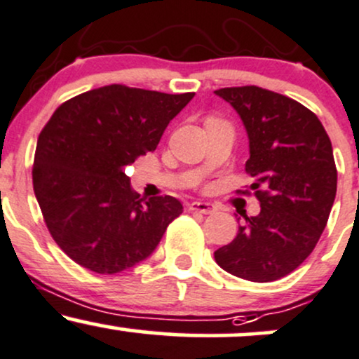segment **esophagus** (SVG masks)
Masks as SVG:
<instances>
[{"label":"esophagus","instance_id":"1","mask_svg":"<svg viewBox=\"0 0 359 359\" xmlns=\"http://www.w3.org/2000/svg\"><path fill=\"white\" fill-rule=\"evenodd\" d=\"M191 212H201V214H212L216 211V205L211 203H191L187 205Z\"/></svg>","mask_w":359,"mask_h":359}]
</instances>
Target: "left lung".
Listing matches in <instances>:
<instances>
[{
  "instance_id": "8db88e82",
  "label": "left lung",
  "mask_w": 359,
  "mask_h": 359,
  "mask_svg": "<svg viewBox=\"0 0 359 359\" xmlns=\"http://www.w3.org/2000/svg\"><path fill=\"white\" fill-rule=\"evenodd\" d=\"M214 93L243 119L250 140L245 170L262 205L214 258L234 277L273 282L312 253L327 224L337 187L331 140L311 109L283 94L258 86Z\"/></svg>"
}]
</instances>
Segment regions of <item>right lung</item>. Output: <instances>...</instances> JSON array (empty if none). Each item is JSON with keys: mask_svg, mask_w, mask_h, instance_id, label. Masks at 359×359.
Returning <instances> with one entry per match:
<instances>
[{"mask_svg": "<svg viewBox=\"0 0 359 359\" xmlns=\"http://www.w3.org/2000/svg\"><path fill=\"white\" fill-rule=\"evenodd\" d=\"M192 97L111 84L62 102L40 131L35 197L53 241L82 269L102 275L131 269L182 212L172 196L140 197L125 167L155 151Z\"/></svg>", "mask_w": 359, "mask_h": 359, "instance_id": "1", "label": "right lung"}]
</instances>
